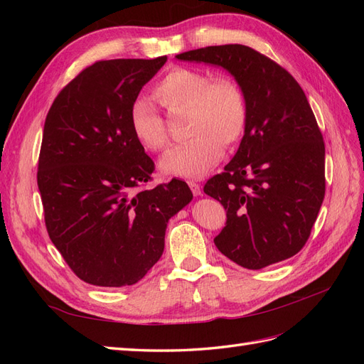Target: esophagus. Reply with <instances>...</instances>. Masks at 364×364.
<instances>
[{
    "mask_svg": "<svg viewBox=\"0 0 364 364\" xmlns=\"http://www.w3.org/2000/svg\"><path fill=\"white\" fill-rule=\"evenodd\" d=\"M188 185H190V188H191L194 196H202V190H200V185L199 183L194 182V181H190Z\"/></svg>",
    "mask_w": 364,
    "mask_h": 364,
    "instance_id": "esophagus-1",
    "label": "esophagus"
}]
</instances>
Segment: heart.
<instances>
[{
  "label": "heart",
  "mask_w": 364,
  "mask_h": 364,
  "mask_svg": "<svg viewBox=\"0 0 364 364\" xmlns=\"http://www.w3.org/2000/svg\"><path fill=\"white\" fill-rule=\"evenodd\" d=\"M153 95L171 112H186L188 142L170 150L159 167L162 173L199 179L222 159L223 147H234L243 138L249 107L245 90L232 77H215L194 68H173L153 86ZM129 123L139 144L151 151L168 144L162 117L147 98L130 105Z\"/></svg>",
  "instance_id": "obj_1"
}]
</instances>
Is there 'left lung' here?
Instances as JSON below:
<instances>
[{"mask_svg": "<svg viewBox=\"0 0 364 364\" xmlns=\"http://www.w3.org/2000/svg\"><path fill=\"white\" fill-rule=\"evenodd\" d=\"M222 67L245 90V136L203 191L226 209L214 243L238 266L259 270L299 252L325 197V144L302 87L264 54L240 43L178 54Z\"/></svg>", "mask_w": 364, "mask_h": 364, "instance_id": "1", "label": "left lung"}]
</instances>
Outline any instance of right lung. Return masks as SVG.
I'll list each match as a JSON object with an SVG mask.
<instances>
[{
	"mask_svg": "<svg viewBox=\"0 0 364 364\" xmlns=\"http://www.w3.org/2000/svg\"><path fill=\"white\" fill-rule=\"evenodd\" d=\"M167 62L100 60L54 98L43 124L38 186L53 245L82 281L123 287L161 258L168 220L193 199L171 179L155 188V164L135 139L129 109Z\"/></svg>",
	"mask_w": 364,
	"mask_h": 364,
	"instance_id": "right-lung-1",
	"label": "right lung"
}]
</instances>
